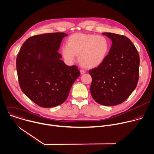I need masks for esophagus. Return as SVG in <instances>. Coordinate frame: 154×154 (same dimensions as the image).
Returning <instances> with one entry per match:
<instances>
[{
    "label": "esophagus",
    "instance_id": "obj_1",
    "mask_svg": "<svg viewBox=\"0 0 154 154\" xmlns=\"http://www.w3.org/2000/svg\"><path fill=\"white\" fill-rule=\"evenodd\" d=\"M80 73H81V75H83V74L85 73L86 72H85V70H80Z\"/></svg>",
    "mask_w": 154,
    "mask_h": 154
}]
</instances>
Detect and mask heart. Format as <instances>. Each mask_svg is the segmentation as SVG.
<instances>
[{"label": "heart", "mask_w": 154, "mask_h": 154, "mask_svg": "<svg viewBox=\"0 0 154 154\" xmlns=\"http://www.w3.org/2000/svg\"><path fill=\"white\" fill-rule=\"evenodd\" d=\"M110 48L109 41L102 35L75 33L67 40V45L62 47V54L69 63H73L78 55L81 66L94 69L106 59Z\"/></svg>", "instance_id": "1"}]
</instances>
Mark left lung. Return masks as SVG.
<instances>
[{
	"label": "left lung",
	"mask_w": 154,
	"mask_h": 154,
	"mask_svg": "<svg viewBox=\"0 0 154 154\" xmlns=\"http://www.w3.org/2000/svg\"><path fill=\"white\" fill-rule=\"evenodd\" d=\"M103 35L110 38L112 44L102 64L88 72L92 78L90 93L98 104L112 106L124 102L135 89L140 56L127 37L112 33Z\"/></svg>",
	"instance_id": "1"
}]
</instances>
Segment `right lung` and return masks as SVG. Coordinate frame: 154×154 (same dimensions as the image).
<instances>
[{
    "label": "right lung",
    "instance_id": "right-lung-1",
    "mask_svg": "<svg viewBox=\"0 0 154 154\" xmlns=\"http://www.w3.org/2000/svg\"><path fill=\"white\" fill-rule=\"evenodd\" d=\"M67 36L64 33H54L30 37L17 55L20 87L29 100L42 107L63 104L80 75L78 67L65 64L58 53L63 38Z\"/></svg>",
    "mask_w": 154,
    "mask_h": 154
}]
</instances>
